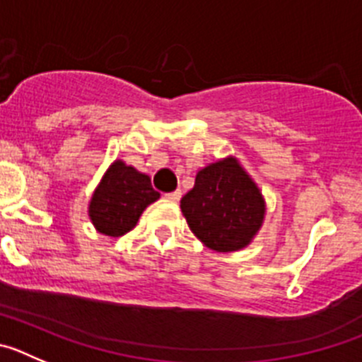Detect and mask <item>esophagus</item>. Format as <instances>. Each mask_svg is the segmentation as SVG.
Listing matches in <instances>:
<instances>
[{
    "label": "esophagus",
    "mask_w": 362,
    "mask_h": 362,
    "mask_svg": "<svg viewBox=\"0 0 362 362\" xmlns=\"http://www.w3.org/2000/svg\"><path fill=\"white\" fill-rule=\"evenodd\" d=\"M165 197L168 201H172V203H177L179 199H181V192L175 190V192H170V194H165Z\"/></svg>",
    "instance_id": "1"
}]
</instances>
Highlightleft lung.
Masks as SVG:
<instances>
[{
    "label": "left lung",
    "mask_w": 362,
    "mask_h": 362,
    "mask_svg": "<svg viewBox=\"0 0 362 362\" xmlns=\"http://www.w3.org/2000/svg\"><path fill=\"white\" fill-rule=\"evenodd\" d=\"M190 230L216 252H235L252 241L264 219V199L238 159L226 158L197 172L181 199Z\"/></svg>",
    "instance_id": "1"
}]
</instances>
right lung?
Wrapping results in <instances>:
<instances>
[{"label": "right lung", "mask_w": 362, "mask_h": 362, "mask_svg": "<svg viewBox=\"0 0 362 362\" xmlns=\"http://www.w3.org/2000/svg\"><path fill=\"white\" fill-rule=\"evenodd\" d=\"M159 199L148 175L123 161L112 163L95 188L88 216L95 228L110 238H121L134 228L150 203Z\"/></svg>", "instance_id": "add662e5"}]
</instances>
